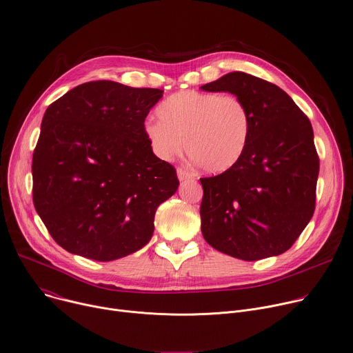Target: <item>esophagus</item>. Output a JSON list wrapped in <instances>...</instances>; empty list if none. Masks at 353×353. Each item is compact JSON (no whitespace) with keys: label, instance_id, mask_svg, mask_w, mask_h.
I'll return each instance as SVG.
<instances>
[{"label":"esophagus","instance_id":"34e87169","mask_svg":"<svg viewBox=\"0 0 353 353\" xmlns=\"http://www.w3.org/2000/svg\"><path fill=\"white\" fill-rule=\"evenodd\" d=\"M177 177H179L180 181H183V180L191 179V177H193V174H191V173H190L187 169H184V168H179V169H177Z\"/></svg>","mask_w":353,"mask_h":353}]
</instances>
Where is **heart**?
<instances>
[{"mask_svg": "<svg viewBox=\"0 0 353 353\" xmlns=\"http://www.w3.org/2000/svg\"><path fill=\"white\" fill-rule=\"evenodd\" d=\"M160 118H148L145 137L163 160H170L184 148L208 173H222L242 157L250 135L246 104L228 94L179 91L157 108Z\"/></svg>", "mask_w": 353, "mask_h": 353, "instance_id": "heart-1", "label": "heart"}]
</instances>
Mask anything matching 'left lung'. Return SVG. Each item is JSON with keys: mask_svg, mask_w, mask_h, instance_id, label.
Listing matches in <instances>:
<instances>
[{"mask_svg": "<svg viewBox=\"0 0 353 353\" xmlns=\"http://www.w3.org/2000/svg\"><path fill=\"white\" fill-rule=\"evenodd\" d=\"M239 97L250 135L239 162L200 179L201 232L216 250L259 261L292 248L315 210L319 159L310 119L276 84L232 72L201 85Z\"/></svg>", "mask_w": 353, "mask_h": 353, "instance_id": "obj_1", "label": "left lung"}]
</instances>
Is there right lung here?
<instances>
[{
	"mask_svg": "<svg viewBox=\"0 0 353 353\" xmlns=\"http://www.w3.org/2000/svg\"><path fill=\"white\" fill-rule=\"evenodd\" d=\"M163 90L90 81L52 103L32 159L34 205L52 238L110 262L143 248L157 207L179 187L143 132Z\"/></svg>",
	"mask_w": 353,
	"mask_h": 353,
	"instance_id": "obj_1",
	"label": "right lung"
}]
</instances>
